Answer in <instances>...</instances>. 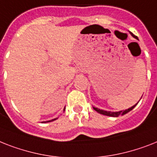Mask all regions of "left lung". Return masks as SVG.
<instances>
[{
    "instance_id": "left-lung-1",
    "label": "left lung",
    "mask_w": 157,
    "mask_h": 157,
    "mask_svg": "<svg viewBox=\"0 0 157 157\" xmlns=\"http://www.w3.org/2000/svg\"><path fill=\"white\" fill-rule=\"evenodd\" d=\"M132 34V35L133 37H135L136 39H138L137 37L135 36L132 33H131ZM137 105V104H136ZM136 105H133V106H132L131 108H129V109H126V110H121V111H118V112H110V111H105V110H102V109H98V108H95L94 107V109L96 110L97 112H98V113H100V114H104V115H107V116H110V117H118V116L120 115H123V114H127V113H128L129 111H131L132 109H133L135 106H136Z\"/></svg>"
}]
</instances>
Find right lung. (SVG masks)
I'll return each mask as SVG.
<instances>
[{
	"label": "right lung",
	"mask_w": 157,
	"mask_h": 157,
	"mask_svg": "<svg viewBox=\"0 0 157 157\" xmlns=\"http://www.w3.org/2000/svg\"><path fill=\"white\" fill-rule=\"evenodd\" d=\"M54 120H55V119H54Z\"/></svg>",
	"instance_id": "obj_1"
}]
</instances>
